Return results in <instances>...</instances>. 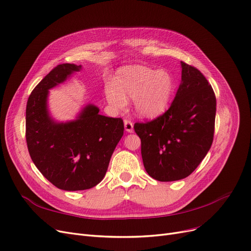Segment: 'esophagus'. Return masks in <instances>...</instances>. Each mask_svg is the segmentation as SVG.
Listing matches in <instances>:
<instances>
[{"label":"esophagus","mask_w":251,"mask_h":251,"mask_svg":"<svg viewBox=\"0 0 251 251\" xmlns=\"http://www.w3.org/2000/svg\"><path fill=\"white\" fill-rule=\"evenodd\" d=\"M125 129L127 133H133L134 131V125L129 120H125Z\"/></svg>","instance_id":"obj_1"}]
</instances>
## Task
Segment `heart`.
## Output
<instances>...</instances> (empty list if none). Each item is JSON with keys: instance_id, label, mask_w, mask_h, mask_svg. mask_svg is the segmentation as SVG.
<instances>
[{"instance_id": "heart-1", "label": "heart", "mask_w": 251, "mask_h": 251, "mask_svg": "<svg viewBox=\"0 0 251 251\" xmlns=\"http://www.w3.org/2000/svg\"><path fill=\"white\" fill-rule=\"evenodd\" d=\"M174 92V80L166 70L155 71L144 66L124 69L115 84H107L108 103L123 109L126 100L133 99L135 112L144 118H155L166 112Z\"/></svg>"}]
</instances>
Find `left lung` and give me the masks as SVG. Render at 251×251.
<instances>
[{"mask_svg": "<svg viewBox=\"0 0 251 251\" xmlns=\"http://www.w3.org/2000/svg\"><path fill=\"white\" fill-rule=\"evenodd\" d=\"M181 83L171 107L150 123L135 124L141 139L144 168L158 181H176L192 174L213 141L216 99L198 69L183 62Z\"/></svg>", "mask_w": 251, "mask_h": 251, "instance_id": "left-lung-1", "label": "left lung"}]
</instances>
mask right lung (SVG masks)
Instances as JSON below:
<instances>
[{"instance_id":"add662e5","label":"right lung","mask_w":251,"mask_h":251,"mask_svg":"<svg viewBox=\"0 0 251 251\" xmlns=\"http://www.w3.org/2000/svg\"><path fill=\"white\" fill-rule=\"evenodd\" d=\"M81 69L74 64L55 67L34 88L25 110V138L32 160L48 181L69 192L92 188L102 181L125 129L122 118L99 114V107L91 103L68 122H58L50 114L49 89Z\"/></svg>"}]
</instances>
